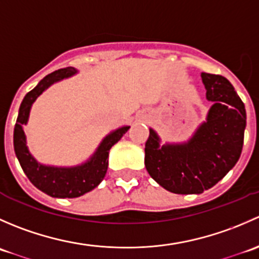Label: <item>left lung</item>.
Returning <instances> with one entry per match:
<instances>
[{
    "label": "left lung",
    "mask_w": 259,
    "mask_h": 259,
    "mask_svg": "<svg viewBox=\"0 0 259 259\" xmlns=\"http://www.w3.org/2000/svg\"><path fill=\"white\" fill-rule=\"evenodd\" d=\"M207 99L213 103L189 142L160 148L150 129L145 143V168L164 189L176 194H200L215 185L241 156L245 109L234 88L221 75L202 72Z\"/></svg>",
    "instance_id": "1"
}]
</instances>
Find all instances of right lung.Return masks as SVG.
<instances>
[{
	"label": "right lung",
	"mask_w": 259,
	"mask_h": 259,
	"mask_svg": "<svg viewBox=\"0 0 259 259\" xmlns=\"http://www.w3.org/2000/svg\"><path fill=\"white\" fill-rule=\"evenodd\" d=\"M77 72L74 67H65L46 75L35 89L26 94L21 103L14 130V148L23 173L41 192L54 198H77L98 187L108 170L109 150L116 144L130 126H122L110 133L101 142L94 155L81 165L61 168L40 164L28 151L22 125L27 124L33 101L52 83L67 79Z\"/></svg>",
	"instance_id": "obj_1"
}]
</instances>
